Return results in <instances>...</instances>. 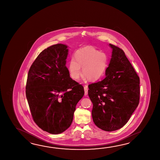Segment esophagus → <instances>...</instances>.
Returning <instances> with one entry per match:
<instances>
[{
  "mask_svg": "<svg viewBox=\"0 0 160 160\" xmlns=\"http://www.w3.org/2000/svg\"><path fill=\"white\" fill-rule=\"evenodd\" d=\"M84 90H85V95L86 96L88 95V86L85 85L84 86Z\"/></svg>",
  "mask_w": 160,
  "mask_h": 160,
  "instance_id": "obj_1",
  "label": "esophagus"
}]
</instances>
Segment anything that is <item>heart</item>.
Returning a JSON list of instances; mask_svg holds the SVG:
<instances>
[{
  "label": "heart",
  "mask_w": 160,
  "mask_h": 160,
  "mask_svg": "<svg viewBox=\"0 0 160 160\" xmlns=\"http://www.w3.org/2000/svg\"><path fill=\"white\" fill-rule=\"evenodd\" d=\"M108 68V58L92 46H85L75 51L69 62L68 72L70 77L78 79L82 73L90 81H96L105 74Z\"/></svg>",
  "instance_id": "heart-1"
}]
</instances>
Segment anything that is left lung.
Masks as SVG:
<instances>
[{"label":"left lung","instance_id":"obj_1","mask_svg":"<svg viewBox=\"0 0 160 160\" xmlns=\"http://www.w3.org/2000/svg\"><path fill=\"white\" fill-rule=\"evenodd\" d=\"M112 58L101 81L88 85L92 103V117L95 125L106 132L122 128L139 101V78L124 51L109 44Z\"/></svg>","mask_w":160,"mask_h":160}]
</instances>
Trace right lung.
I'll use <instances>...</instances> for the list:
<instances>
[{"mask_svg":"<svg viewBox=\"0 0 160 160\" xmlns=\"http://www.w3.org/2000/svg\"><path fill=\"white\" fill-rule=\"evenodd\" d=\"M68 46L44 49L28 71L26 94L34 122L52 134L63 132L72 122L75 107L84 95L81 85L70 77L66 66Z\"/></svg>","mask_w":160,"mask_h":160,"instance_id":"obj_1","label":"right lung"}]
</instances>
